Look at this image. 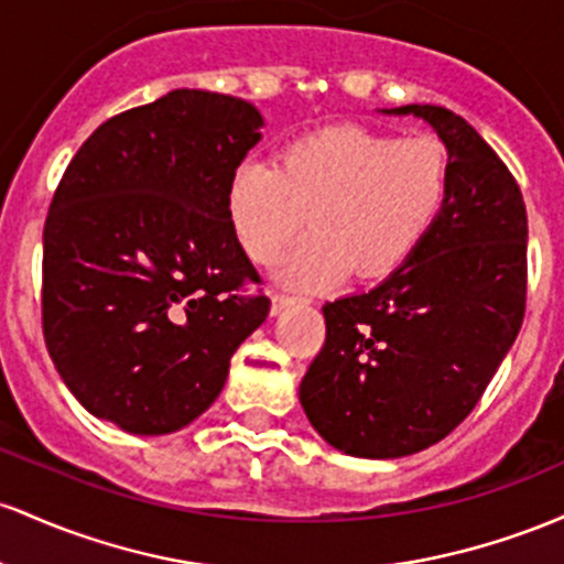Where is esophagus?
<instances>
[{
	"instance_id": "34e87169",
	"label": "esophagus",
	"mask_w": 564,
	"mask_h": 564,
	"mask_svg": "<svg viewBox=\"0 0 564 564\" xmlns=\"http://www.w3.org/2000/svg\"><path fill=\"white\" fill-rule=\"evenodd\" d=\"M303 299L299 295H288V293H274L271 295V314H282L284 308L293 306V303H301Z\"/></svg>"
}]
</instances>
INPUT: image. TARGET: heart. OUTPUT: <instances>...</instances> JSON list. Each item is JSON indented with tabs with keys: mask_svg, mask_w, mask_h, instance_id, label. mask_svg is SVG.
I'll return each mask as SVG.
<instances>
[{
	"mask_svg": "<svg viewBox=\"0 0 564 564\" xmlns=\"http://www.w3.org/2000/svg\"><path fill=\"white\" fill-rule=\"evenodd\" d=\"M451 194V154L434 135L394 138L327 128L295 138L280 164L245 162L231 173L226 213L256 263H274L306 224L314 234L290 252L282 276L316 288L381 276L410 256Z\"/></svg>",
	"mask_w": 564,
	"mask_h": 564,
	"instance_id": "obj_1",
	"label": "heart"
}]
</instances>
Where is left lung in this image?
<instances>
[{"label": "left lung", "mask_w": 564, "mask_h": 564, "mask_svg": "<svg viewBox=\"0 0 564 564\" xmlns=\"http://www.w3.org/2000/svg\"><path fill=\"white\" fill-rule=\"evenodd\" d=\"M451 154L440 218L381 284L322 306L325 346L301 404L327 445L402 458L445 440L485 394L522 327L528 213L514 175L451 109L410 104Z\"/></svg>", "instance_id": "obj_1"}]
</instances>
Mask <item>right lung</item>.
<instances>
[{"label":"right lung","instance_id":"right-lung-1","mask_svg":"<svg viewBox=\"0 0 564 564\" xmlns=\"http://www.w3.org/2000/svg\"><path fill=\"white\" fill-rule=\"evenodd\" d=\"M248 100L173 90L79 145L44 220L42 330L95 419L178 432L218 400L271 301L234 237L226 188L261 141Z\"/></svg>","mask_w":564,"mask_h":564}]
</instances>
